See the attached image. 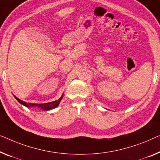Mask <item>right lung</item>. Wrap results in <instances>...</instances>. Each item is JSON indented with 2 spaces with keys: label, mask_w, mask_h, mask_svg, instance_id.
Returning <instances> with one entry per match:
<instances>
[{
  "label": "right lung",
  "mask_w": 160,
  "mask_h": 160,
  "mask_svg": "<svg viewBox=\"0 0 160 160\" xmlns=\"http://www.w3.org/2000/svg\"><path fill=\"white\" fill-rule=\"evenodd\" d=\"M13 96L15 97V98L17 100L19 103H20L21 104H22L23 106L27 107V108H32V107H37V108H39L42 109L43 111H50V110H52V109L55 108L56 107L59 106V103H60L61 100L62 99V98H63V94L62 95V96L59 98L57 100V101H52V102H49V103H42V104L26 103V102L21 101V100L15 96L14 95H13Z\"/></svg>",
  "instance_id": "right-lung-1"
}]
</instances>
